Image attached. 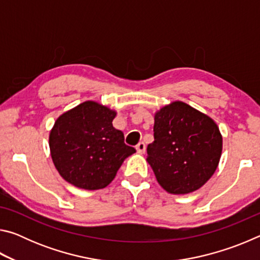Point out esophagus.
<instances>
[{
    "instance_id": "34e87169",
    "label": "esophagus",
    "mask_w": 260,
    "mask_h": 260,
    "mask_svg": "<svg viewBox=\"0 0 260 260\" xmlns=\"http://www.w3.org/2000/svg\"><path fill=\"white\" fill-rule=\"evenodd\" d=\"M136 150H138L139 153H143L146 151V144H144V142H139L138 146H136Z\"/></svg>"
}]
</instances>
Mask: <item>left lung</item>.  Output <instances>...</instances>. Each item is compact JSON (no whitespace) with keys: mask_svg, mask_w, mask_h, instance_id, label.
<instances>
[{"mask_svg":"<svg viewBox=\"0 0 260 260\" xmlns=\"http://www.w3.org/2000/svg\"><path fill=\"white\" fill-rule=\"evenodd\" d=\"M153 138L147 161L167 192L195 191L217 170L222 136L209 116L190 105L177 101L156 112Z\"/></svg>","mask_w":260,"mask_h":260,"instance_id":"obj_1","label":"left lung"}]
</instances>
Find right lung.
<instances>
[{
  "label": "right lung",
  "instance_id": "obj_1",
  "mask_svg": "<svg viewBox=\"0 0 260 260\" xmlns=\"http://www.w3.org/2000/svg\"><path fill=\"white\" fill-rule=\"evenodd\" d=\"M116 111L87 101L61 114L50 131L54 165L65 181L96 190L108 186L127 157L136 150L112 126Z\"/></svg>",
  "mask_w": 260,
  "mask_h": 260
}]
</instances>
